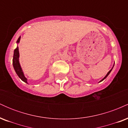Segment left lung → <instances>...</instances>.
Wrapping results in <instances>:
<instances>
[{"label": "left lung", "instance_id": "8db88e82", "mask_svg": "<svg viewBox=\"0 0 128 128\" xmlns=\"http://www.w3.org/2000/svg\"><path fill=\"white\" fill-rule=\"evenodd\" d=\"M112 68H113V67H112ZM112 68H111V70H110L109 72H108V73H107V74H106V76H105V77H104V79H102V80H100V82L102 81V80H104V79H105V78H106L107 77V76H108V75H109V74H110V72H111V70H112Z\"/></svg>", "mask_w": 128, "mask_h": 128}]
</instances>
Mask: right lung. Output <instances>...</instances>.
I'll list each match as a JSON object with an SVG mask.
<instances>
[{
  "label": "right lung",
  "instance_id": "add662e5",
  "mask_svg": "<svg viewBox=\"0 0 128 128\" xmlns=\"http://www.w3.org/2000/svg\"><path fill=\"white\" fill-rule=\"evenodd\" d=\"M20 36L18 38L17 40V42L18 43L20 42ZM18 57H19V52H18V48L17 47L16 49L14 50V56H13V60H12V64L13 67H14V70H15L16 73H17V75L18 76V77L22 79L23 81H24V82L27 83V79L24 77V74H23V71H22L21 67H20V63L18 61Z\"/></svg>",
  "mask_w": 128,
  "mask_h": 128
}]
</instances>
